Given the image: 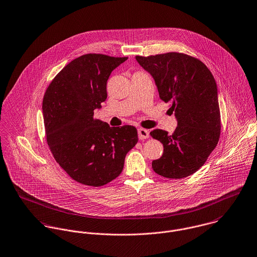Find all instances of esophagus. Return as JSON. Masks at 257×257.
<instances>
[{"mask_svg": "<svg viewBox=\"0 0 257 257\" xmlns=\"http://www.w3.org/2000/svg\"><path fill=\"white\" fill-rule=\"evenodd\" d=\"M138 134H139V139L142 140V141L149 138V132L147 130H145V128H139Z\"/></svg>", "mask_w": 257, "mask_h": 257, "instance_id": "esophagus-1", "label": "esophagus"}]
</instances>
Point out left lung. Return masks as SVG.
Listing matches in <instances>:
<instances>
[{"instance_id":"1","label":"left lung","mask_w":257,"mask_h":257,"mask_svg":"<svg viewBox=\"0 0 257 257\" xmlns=\"http://www.w3.org/2000/svg\"><path fill=\"white\" fill-rule=\"evenodd\" d=\"M152 76L159 97L171 103L177 127L173 135L153 130L150 136L164 147L152 169L166 178L181 179L204 165L219 142L220 114L218 86L199 59L178 52L136 56Z\"/></svg>"}]
</instances>
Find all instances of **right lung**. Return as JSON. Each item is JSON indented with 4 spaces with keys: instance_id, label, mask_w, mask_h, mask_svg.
I'll list each match as a JSON object with an SVG mask.
<instances>
[{
    "instance_id": "obj_1",
    "label": "right lung",
    "mask_w": 257,
    "mask_h": 257,
    "mask_svg": "<svg viewBox=\"0 0 257 257\" xmlns=\"http://www.w3.org/2000/svg\"><path fill=\"white\" fill-rule=\"evenodd\" d=\"M127 57L85 54L68 63L48 86L42 112L46 140L59 165L79 183L99 187L122 171L138 144L133 125L113 126L94 118L107 99V81Z\"/></svg>"
}]
</instances>
